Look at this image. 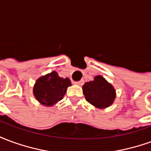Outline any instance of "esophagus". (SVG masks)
I'll use <instances>...</instances> for the list:
<instances>
[{
	"label": "esophagus",
	"instance_id": "obj_1",
	"mask_svg": "<svg viewBox=\"0 0 151 151\" xmlns=\"http://www.w3.org/2000/svg\"><path fill=\"white\" fill-rule=\"evenodd\" d=\"M83 82H84V81H83V80H81V81H79V82H74V84L78 86H82L83 85Z\"/></svg>",
	"mask_w": 151,
	"mask_h": 151
}]
</instances>
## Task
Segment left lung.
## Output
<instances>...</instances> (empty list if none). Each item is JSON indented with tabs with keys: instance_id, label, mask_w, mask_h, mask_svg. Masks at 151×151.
<instances>
[{
	"instance_id": "1",
	"label": "left lung",
	"mask_w": 151,
	"mask_h": 151,
	"mask_svg": "<svg viewBox=\"0 0 151 151\" xmlns=\"http://www.w3.org/2000/svg\"><path fill=\"white\" fill-rule=\"evenodd\" d=\"M86 100L99 109L110 107L115 101L116 93L114 86L101 75H97L93 81L82 86Z\"/></svg>"
}]
</instances>
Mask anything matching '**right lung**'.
Returning a JSON list of instances; mask_svg holds the SVG:
<instances>
[{"mask_svg":"<svg viewBox=\"0 0 151 151\" xmlns=\"http://www.w3.org/2000/svg\"><path fill=\"white\" fill-rule=\"evenodd\" d=\"M71 85L69 78H60L56 71H52L36 80L33 87V95L42 105L52 107L62 99L67 88Z\"/></svg>","mask_w":151,"mask_h":151,"instance_id":"1","label":"right lung"}]
</instances>
